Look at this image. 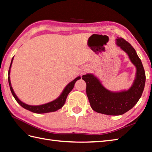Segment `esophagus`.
Returning <instances> with one entry per match:
<instances>
[{"label":"esophagus","mask_w":152,"mask_h":152,"mask_svg":"<svg viewBox=\"0 0 152 152\" xmlns=\"http://www.w3.org/2000/svg\"><path fill=\"white\" fill-rule=\"evenodd\" d=\"M82 74H83V73H82Z\"/></svg>","instance_id":"1"}]
</instances>
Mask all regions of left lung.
Segmentation results:
<instances>
[{"instance_id":"obj_1","label":"left lung","mask_w":152,"mask_h":152,"mask_svg":"<svg viewBox=\"0 0 152 152\" xmlns=\"http://www.w3.org/2000/svg\"><path fill=\"white\" fill-rule=\"evenodd\" d=\"M116 45L127 53L137 69L135 81L128 90L111 92L105 89L93 75L82 76L87 85L86 93L91 108L97 113L107 115H123L133 108L142 96L146 82L142 63L134 48L122 37L116 39Z\"/></svg>"}]
</instances>
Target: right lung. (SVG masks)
I'll list each match as a JSON object with an SVG mask.
<instances>
[{
	"label": "right lung",
	"instance_id": "right-lung-1",
	"mask_svg": "<svg viewBox=\"0 0 152 152\" xmlns=\"http://www.w3.org/2000/svg\"><path fill=\"white\" fill-rule=\"evenodd\" d=\"M13 58L12 59L11 61V64H10V69L8 70V82H9V86L10 90H11V92L13 94V97L15 98V100L18 102V104H19L20 105H21L23 108L27 109L28 111H30L33 113H50V112H54L56 111L58 109H61L63 105H64L66 98H67V96L69 93L73 89L74 86H75V84L77 80H80L81 77L80 76L77 77L76 78H75L73 81H72L71 82H70L67 86L65 87L64 90L63 91L61 95L54 100H53L50 102H48L47 104H43V105H30L23 103V102H21L17 96H16V94L14 93V91L12 89L11 82H10V69H11V66L12 64V61H13Z\"/></svg>",
	"mask_w": 152,
	"mask_h": 152
}]
</instances>
